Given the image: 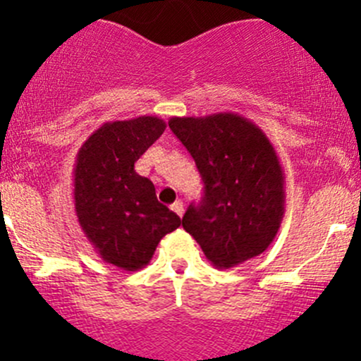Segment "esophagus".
Instances as JSON below:
<instances>
[{"label": "esophagus", "mask_w": 361, "mask_h": 361, "mask_svg": "<svg viewBox=\"0 0 361 361\" xmlns=\"http://www.w3.org/2000/svg\"><path fill=\"white\" fill-rule=\"evenodd\" d=\"M171 209L174 211V213L178 214V216H183V211H185V206L181 201H176L174 204H171Z\"/></svg>", "instance_id": "1"}]
</instances>
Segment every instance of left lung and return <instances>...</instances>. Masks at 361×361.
<instances>
[{"label":"left lung","mask_w":361,"mask_h":361,"mask_svg":"<svg viewBox=\"0 0 361 361\" xmlns=\"http://www.w3.org/2000/svg\"><path fill=\"white\" fill-rule=\"evenodd\" d=\"M169 127L204 183L201 202L183 214L185 231L220 269L264 253L285 214V173L264 130L228 111L173 116Z\"/></svg>","instance_id":"1"}]
</instances>
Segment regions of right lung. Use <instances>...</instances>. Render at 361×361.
Returning <instances> with one entry per match:
<instances>
[{
	"instance_id": "right-lung-1",
	"label": "right lung",
	"mask_w": 361,
	"mask_h": 361,
	"mask_svg": "<svg viewBox=\"0 0 361 361\" xmlns=\"http://www.w3.org/2000/svg\"><path fill=\"white\" fill-rule=\"evenodd\" d=\"M164 130L159 116L106 122L76 155L73 199L80 227L96 253L123 271L145 267L160 239L181 224L157 201L154 183L134 171Z\"/></svg>"
}]
</instances>
